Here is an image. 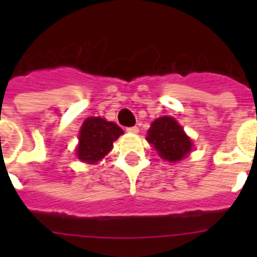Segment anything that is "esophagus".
Segmentation results:
<instances>
[{
    "instance_id": "34e87169",
    "label": "esophagus",
    "mask_w": 257,
    "mask_h": 257,
    "mask_svg": "<svg viewBox=\"0 0 257 257\" xmlns=\"http://www.w3.org/2000/svg\"><path fill=\"white\" fill-rule=\"evenodd\" d=\"M126 132L132 133V135H136V133H139V128H137V126H131V128H126Z\"/></svg>"
}]
</instances>
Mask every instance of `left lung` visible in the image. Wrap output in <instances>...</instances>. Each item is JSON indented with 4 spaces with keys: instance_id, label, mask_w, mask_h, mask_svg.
Segmentation results:
<instances>
[{
    "instance_id": "1",
    "label": "left lung",
    "mask_w": 257,
    "mask_h": 257,
    "mask_svg": "<svg viewBox=\"0 0 257 257\" xmlns=\"http://www.w3.org/2000/svg\"><path fill=\"white\" fill-rule=\"evenodd\" d=\"M147 141L156 149L159 156L171 163L183 160L192 151V140L183 126L171 116L159 117L151 124Z\"/></svg>"
}]
</instances>
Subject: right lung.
Segmentation results:
<instances>
[{
  "label": "right lung",
  "mask_w": 257,
  "mask_h": 257,
  "mask_svg": "<svg viewBox=\"0 0 257 257\" xmlns=\"http://www.w3.org/2000/svg\"><path fill=\"white\" fill-rule=\"evenodd\" d=\"M124 131L112 121L101 117H88L78 133L77 157L82 163L96 164L113 148V143Z\"/></svg>",
  "instance_id": "1"
}]
</instances>
